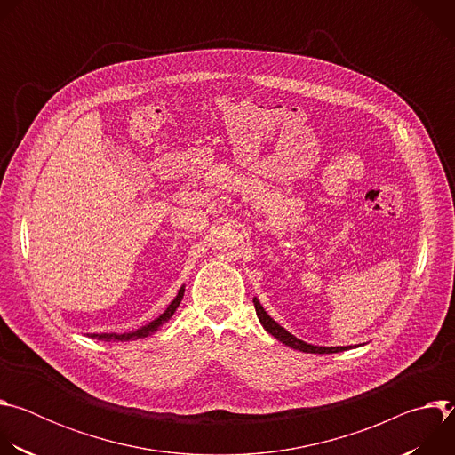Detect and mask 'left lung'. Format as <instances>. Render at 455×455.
<instances>
[{
	"label": "left lung",
	"mask_w": 455,
	"mask_h": 455,
	"mask_svg": "<svg viewBox=\"0 0 455 455\" xmlns=\"http://www.w3.org/2000/svg\"><path fill=\"white\" fill-rule=\"evenodd\" d=\"M253 304H255V313H257V318L259 322H261V326L274 337L277 339L279 342H283L284 346L291 347V349H297V351H302V353H315V355H331V353H342V351H347V349H355L358 346H315V344H307L300 339H297L295 335H291L288 330H284L279 322H275L267 311L265 307L261 306V302H259L257 297H253Z\"/></svg>",
	"instance_id": "obj_1"
}]
</instances>
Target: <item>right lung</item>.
Returning <instances> with one entry per match:
<instances>
[{"mask_svg":"<svg viewBox=\"0 0 455 455\" xmlns=\"http://www.w3.org/2000/svg\"><path fill=\"white\" fill-rule=\"evenodd\" d=\"M183 293H185V284L178 290L176 297L171 300V304L165 307L164 313H160L156 318H153L151 322H148L146 326L139 328V330H133V331H125V333H86L88 337L92 339H97V340H104V342H129V340H135V339H144V337H149L153 335L155 331H158L165 322L171 320V316L176 313L181 299H183Z\"/></svg>","mask_w":455,"mask_h":455,"instance_id":"obj_1","label":"right lung"}]
</instances>
